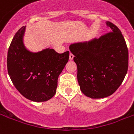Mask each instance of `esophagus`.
Segmentation results:
<instances>
[{"label":"esophagus","instance_id":"esophagus-1","mask_svg":"<svg viewBox=\"0 0 134 134\" xmlns=\"http://www.w3.org/2000/svg\"><path fill=\"white\" fill-rule=\"evenodd\" d=\"M73 58H74V55H73L72 53H70V57H69V59H70V60H72V59H73Z\"/></svg>","mask_w":134,"mask_h":134}]
</instances>
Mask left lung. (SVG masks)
Here are the masks:
<instances>
[{
	"instance_id": "1",
	"label": "left lung",
	"mask_w": 134,
	"mask_h": 134,
	"mask_svg": "<svg viewBox=\"0 0 134 134\" xmlns=\"http://www.w3.org/2000/svg\"><path fill=\"white\" fill-rule=\"evenodd\" d=\"M109 32L88 42L70 44L77 67L80 90L92 99L114 94L124 80L129 67V52L121 32L106 22Z\"/></svg>"
}]
</instances>
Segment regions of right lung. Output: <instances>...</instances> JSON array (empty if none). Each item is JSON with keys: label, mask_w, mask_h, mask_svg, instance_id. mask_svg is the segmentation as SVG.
Here are the masks:
<instances>
[{"label": "right lung", "mask_w": 134, "mask_h": 134, "mask_svg": "<svg viewBox=\"0 0 134 134\" xmlns=\"http://www.w3.org/2000/svg\"><path fill=\"white\" fill-rule=\"evenodd\" d=\"M25 31V26L22 27L9 47L8 72L23 97L32 102H46L56 93L58 77L69 60L70 52L59 54L50 48L30 52L23 43Z\"/></svg>", "instance_id": "add662e5"}]
</instances>
